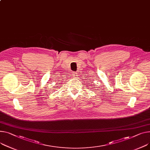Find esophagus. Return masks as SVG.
Returning a JSON list of instances; mask_svg holds the SVG:
<instances>
[{
  "label": "esophagus",
  "instance_id": "esophagus-1",
  "mask_svg": "<svg viewBox=\"0 0 150 150\" xmlns=\"http://www.w3.org/2000/svg\"><path fill=\"white\" fill-rule=\"evenodd\" d=\"M72 76H73L74 78H76V77H77V76H78L77 73H76V72H72Z\"/></svg>",
  "mask_w": 150,
  "mask_h": 150
}]
</instances>
